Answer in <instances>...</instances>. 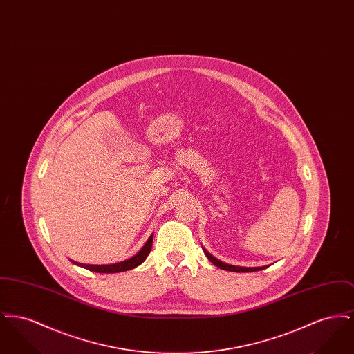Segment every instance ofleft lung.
I'll use <instances>...</instances> for the list:
<instances>
[{"instance_id":"1","label":"left lung","mask_w":354,"mask_h":354,"mask_svg":"<svg viewBox=\"0 0 354 354\" xmlns=\"http://www.w3.org/2000/svg\"><path fill=\"white\" fill-rule=\"evenodd\" d=\"M203 251H204V254L208 257V260H209L214 266H216L218 268H220V270H231V272H256V270L268 268V266H263V267H237V266H231V264H227V263L220 261L219 259H216L215 256H212L205 248H203Z\"/></svg>"}]
</instances>
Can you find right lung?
<instances>
[{"instance_id": "add662e5", "label": "right lung", "mask_w": 354, "mask_h": 354, "mask_svg": "<svg viewBox=\"0 0 354 354\" xmlns=\"http://www.w3.org/2000/svg\"><path fill=\"white\" fill-rule=\"evenodd\" d=\"M152 239L153 234L147 239V241L145 243V245L135 253L133 257L124 260V261H119L115 264H106V266H94V264H82V263H77L74 260H70L73 264L82 267L84 270H91V272H98V273H118V272H126V270H134L138 266H140L149 256V253L151 251Z\"/></svg>"}]
</instances>
